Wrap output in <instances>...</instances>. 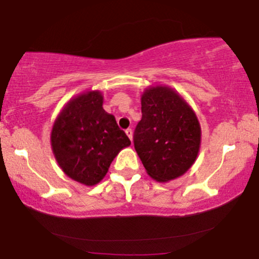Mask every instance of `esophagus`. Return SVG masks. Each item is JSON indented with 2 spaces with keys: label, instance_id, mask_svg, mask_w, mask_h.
<instances>
[{
  "label": "esophagus",
  "instance_id": "esophagus-1",
  "mask_svg": "<svg viewBox=\"0 0 259 259\" xmlns=\"http://www.w3.org/2000/svg\"><path fill=\"white\" fill-rule=\"evenodd\" d=\"M125 133H126L127 138H129V139L133 142V129H126L125 130Z\"/></svg>",
  "mask_w": 259,
  "mask_h": 259
}]
</instances>
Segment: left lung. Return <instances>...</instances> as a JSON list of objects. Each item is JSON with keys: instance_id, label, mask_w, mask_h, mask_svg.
Here are the masks:
<instances>
[{"instance_id": "left-lung-1", "label": "left lung", "mask_w": 259, "mask_h": 259, "mask_svg": "<svg viewBox=\"0 0 259 259\" xmlns=\"http://www.w3.org/2000/svg\"><path fill=\"white\" fill-rule=\"evenodd\" d=\"M142 114L134 132V146L146 173L158 182L183 176L199 153L202 132L197 115L168 86L146 89L142 95Z\"/></svg>"}]
</instances>
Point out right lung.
<instances>
[{"label": "right lung", "instance_id": "obj_1", "mask_svg": "<svg viewBox=\"0 0 259 259\" xmlns=\"http://www.w3.org/2000/svg\"><path fill=\"white\" fill-rule=\"evenodd\" d=\"M129 145L114 115L103 109L98 90L71 99L52 126L51 146L57 164L69 178L83 185L101 182L115 156Z\"/></svg>", "mask_w": 259, "mask_h": 259}]
</instances>
